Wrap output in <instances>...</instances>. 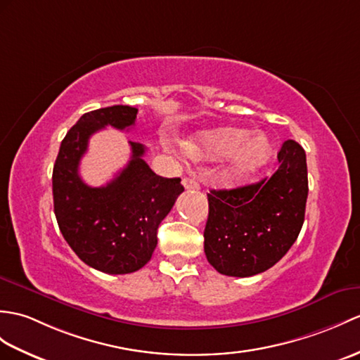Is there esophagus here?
Here are the masks:
<instances>
[{
  "label": "esophagus",
  "mask_w": 360,
  "mask_h": 360,
  "mask_svg": "<svg viewBox=\"0 0 360 360\" xmlns=\"http://www.w3.org/2000/svg\"><path fill=\"white\" fill-rule=\"evenodd\" d=\"M182 186L187 190H198L199 188V182L193 178H184L182 179Z\"/></svg>",
  "instance_id": "obj_1"
}]
</instances>
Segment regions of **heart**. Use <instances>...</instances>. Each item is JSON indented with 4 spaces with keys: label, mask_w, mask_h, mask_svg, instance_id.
Here are the masks:
<instances>
[{
    "label": "heart",
    "mask_w": 360,
    "mask_h": 360,
    "mask_svg": "<svg viewBox=\"0 0 360 360\" xmlns=\"http://www.w3.org/2000/svg\"><path fill=\"white\" fill-rule=\"evenodd\" d=\"M181 152L190 161H218L230 156L227 174L242 179L269 162L273 153L270 138L261 131L219 127L202 130L181 142Z\"/></svg>",
    "instance_id": "1"
}]
</instances>
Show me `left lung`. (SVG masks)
Masks as SVG:
<instances>
[{
  "label": "left lung",
  "mask_w": 360,
  "mask_h": 360,
  "mask_svg": "<svg viewBox=\"0 0 360 360\" xmlns=\"http://www.w3.org/2000/svg\"><path fill=\"white\" fill-rule=\"evenodd\" d=\"M270 178L231 190H210L204 252L216 271L248 278L269 270L295 244L305 218V150L288 139Z\"/></svg>",
  "instance_id": "8db88e82"
}]
</instances>
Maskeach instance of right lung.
<instances>
[{"mask_svg": "<svg viewBox=\"0 0 360 360\" xmlns=\"http://www.w3.org/2000/svg\"><path fill=\"white\" fill-rule=\"evenodd\" d=\"M138 108L112 105L84 113L67 131L52 174L53 210L67 244L82 262L108 274L142 269L158 244V227L184 191L181 178H162L142 160L146 147L129 141L131 158L103 187L81 179L89 139L105 125L129 130Z\"/></svg>", "mask_w": 360, "mask_h": 360, "instance_id": "1", "label": "right lung"}]
</instances>
